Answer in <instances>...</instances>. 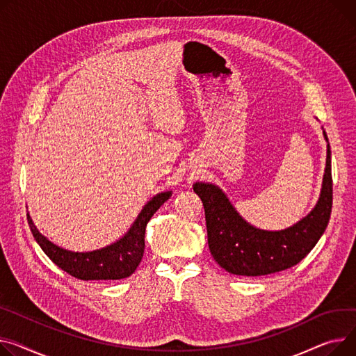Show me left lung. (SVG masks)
Segmentation results:
<instances>
[{"mask_svg":"<svg viewBox=\"0 0 356 356\" xmlns=\"http://www.w3.org/2000/svg\"><path fill=\"white\" fill-rule=\"evenodd\" d=\"M326 140V165L315 207L295 225L282 230L259 229L246 222L222 188L196 181L195 193L204 206L207 243L211 256L226 272L264 276L289 269L309 253L323 234L332 211V169Z\"/></svg>","mask_w":356,"mask_h":356,"instance_id":"8db88e82","label":"left lung"}]
</instances>
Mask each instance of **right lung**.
I'll return each mask as SVG.
<instances>
[{
    "label": "right lung",
    "instance_id": "obj_1",
    "mask_svg": "<svg viewBox=\"0 0 356 356\" xmlns=\"http://www.w3.org/2000/svg\"><path fill=\"white\" fill-rule=\"evenodd\" d=\"M170 196L172 192H161L153 196L141 209L123 238L91 252H73L60 248L40 233L30 213H27V220L40 248L64 272L81 280H117L129 277L140 265L145 253L146 226L159 207Z\"/></svg>",
    "mask_w": 356,
    "mask_h": 356
}]
</instances>
